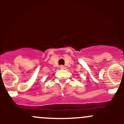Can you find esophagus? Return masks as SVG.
Instances as JSON below:
<instances>
[{"label": "esophagus", "instance_id": "34e87169", "mask_svg": "<svg viewBox=\"0 0 124 124\" xmlns=\"http://www.w3.org/2000/svg\"><path fill=\"white\" fill-rule=\"evenodd\" d=\"M60 68H61V69H62V70L65 69V67H64V66H63V65L60 66Z\"/></svg>", "mask_w": 124, "mask_h": 124}]
</instances>
